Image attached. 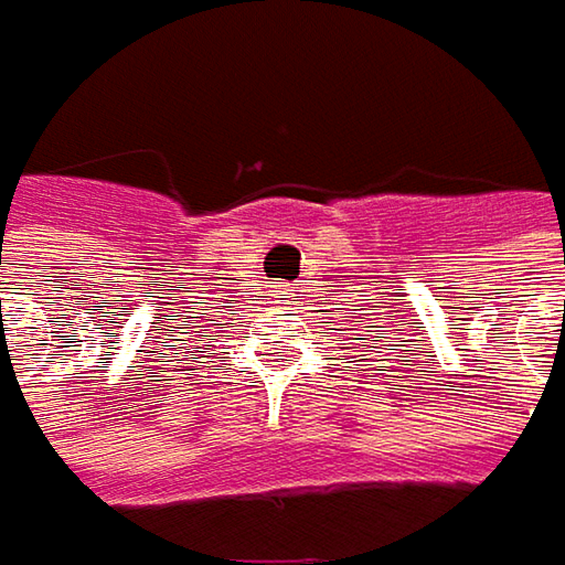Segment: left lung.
<instances>
[{
    "label": "left lung",
    "instance_id": "8db88e82",
    "mask_svg": "<svg viewBox=\"0 0 565 565\" xmlns=\"http://www.w3.org/2000/svg\"><path fill=\"white\" fill-rule=\"evenodd\" d=\"M331 331H341V328H331ZM321 334H324V331H321ZM358 341H364V344H367V338H358ZM377 354H381V351H377Z\"/></svg>",
    "mask_w": 565,
    "mask_h": 565
}]
</instances>
